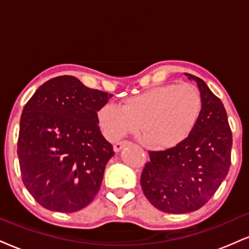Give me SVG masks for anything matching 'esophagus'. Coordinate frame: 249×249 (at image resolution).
Masks as SVG:
<instances>
[{"label": "esophagus", "mask_w": 249, "mask_h": 249, "mask_svg": "<svg viewBox=\"0 0 249 249\" xmlns=\"http://www.w3.org/2000/svg\"><path fill=\"white\" fill-rule=\"evenodd\" d=\"M130 145V142H127V140H124V142H117L113 145V151L115 152H119L122 148H124L125 146Z\"/></svg>", "instance_id": "34e87169"}]
</instances>
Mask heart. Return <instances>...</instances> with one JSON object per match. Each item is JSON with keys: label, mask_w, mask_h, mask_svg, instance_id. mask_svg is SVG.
<instances>
[{"label": "heart", "mask_w": 249, "mask_h": 249, "mask_svg": "<svg viewBox=\"0 0 249 249\" xmlns=\"http://www.w3.org/2000/svg\"><path fill=\"white\" fill-rule=\"evenodd\" d=\"M202 111V96L191 83L154 87L123 102L106 104L97 113L107 139L136 133L142 124V142L151 149H169L193 132Z\"/></svg>", "instance_id": "heart-1"}]
</instances>
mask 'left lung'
Here are the masks:
<instances>
[{"label": "left lung", "instance_id": "8db88e82", "mask_svg": "<svg viewBox=\"0 0 249 249\" xmlns=\"http://www.w3.org/2000/svg\"><path fill=\"white\" fill-rule=\"evenodd\" d=\"M202 111L189 137L175 147L149 152L140 184L151 204L167 213L198 210L213 196L231 166L232 132L219 98L199 77Z\"/></svg>", "mask_w": 249, "mask_h": 249}]
</instances>
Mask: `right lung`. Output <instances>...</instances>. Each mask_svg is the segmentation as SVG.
Masks as SVG:
<instances>
[{"label": "right lung", "instance_id": "1", "mask_svg": "<svg viewBox=\"0 0 249 249\" xmlns=\"http://www.w3.org/2000/svg\"><path fill=\"white\" fill-rule=\"evenodd\" d=\"M111 96L64 75L46 81L24 107L17 143L20 174L47 210L76 212L97 195L115 154L97 117Z\"/></svg>", "mask_w": 249, "mask_h": 249}]
</instances>
